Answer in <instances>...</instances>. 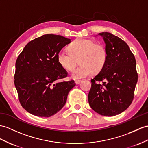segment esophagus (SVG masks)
Wrapping results in <instances>:
<instances>
[{"label":"esophagus","instance_id":"esophagus-1","mask_svg":"<svg viewBox=\"0 0 148 148\" xmlns=\"http://www.w3.org/2000/svg\"><path fill=\"white\" fill-rule=\"evenodd\" d=\"M80 82H81V80H75V84H76L77 85L80 84Z\"/></svg>","mask_w":148,"mask_h":148}]
</instances>
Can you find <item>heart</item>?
I'll list each match as a JSON object with an SVG mask.
<instances>
[{"label": "heart", "instance_id": "1", "mask_svg": "<svg viewBox=\"0 0 148 148\" xmlns=\"http://www.w3.org/2000/svg\"><path fill=\"white\" fill-rule=\"evenodd\" d=\"M69 52L61 50L57 54V61L63 69L72 71L78 60L80 65L71 73L74 79H81L90 75L93 71L99 72L105 66L107 58L106 47L94 40L77 39L68 46Z\"/></svg>", "mask_w": 148, "mask_h": 148}]
</instances>
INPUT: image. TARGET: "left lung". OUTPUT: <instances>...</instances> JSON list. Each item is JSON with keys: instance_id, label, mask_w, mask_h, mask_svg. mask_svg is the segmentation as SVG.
<instances>
[{"instance_id": "8db88e82", "label": "left lung", "mask_w": 148, "mask_h": 148, "mask_svg": "<svg viewBox=\"0 0 148 148\" xmlns=\"http://www.w3.org/2000/svg\"><path fill=\"white\" fill-rule=\"evenodd\" d=\"M103 37L107 58L103 69L91 80L88 103L97 113L114 116L131 105L138 82L135 57L129 46L119 37L107 32Z\"/></svg>"}]
</instances>
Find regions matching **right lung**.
Masks as SVG:
<instances>
[{
  "instance_id": "obj_1",
  "label": "right lung",
  "mask_w": 148,
  "mask_h": 148,
  "mask_svg": "<svg viewBox=\"0 0 148 148\" xmlns=\"http://www.w3.org/2000/svg\"><path fill=\"white\" fill-rule=\"evenodd\" d=\"M71 42L56 34H45L29 42L16 62L14 84L24 109L36 116L49 117L66 103L74 80L56 82L68 76L57 54Z\"/></svg>"
}]
</instances>
